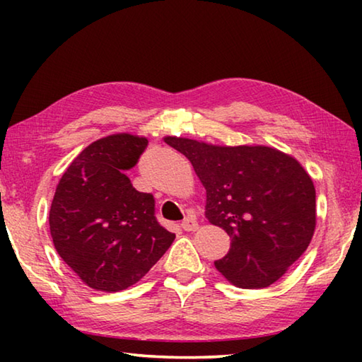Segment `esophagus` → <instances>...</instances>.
Listing matches in <instances>:
<instances>
[{
	"instance_id": "1",
	"label": "esophagus",
	"mask_w": 362,
	"mask_h": 362,
	"mask_svg": "<svg viewBox=\"0 0 362 362\" xmlns=\"http://www.w3.org/2000/svg\"><path fill=\"white\" fill-rule=\"evenodd\" d=\"M180 226L185 231H194L196 228H198V222H196L193 217H187V218H183V222L180 223Z\"/></svg>"
}]
</instances>
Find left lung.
I'll return each instance as SVG.
<instances>
[{
  "mask_svg": "<svg viewBox=\"0 0 362 362\" xmlns=\"http://www.w3.org/2000/svg\"><path fill=\"white\" fill-rule=\"evenodd\" d=\"M206 188V218L231 238L216 268L231 284L262 289L300 259L316 228V192L296 158L265 145L220 146L164 137Z\"/></svg>",
  "mask_w": 362,
  "mask_h": 362,
  "instance_id": "1",
  "label": "left lung"
}]
</instances>
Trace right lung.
I'll list each match as a JSON object with an SVG mask.
<instances>
[{"mask_svg": "<svg viewBox=\"0 0 362 362\" xmlns=\"http://www.w3.org/2000/svg\"><path fill=\"white\" fill-rule=\"evenodd\" d=\"M146 145L145 137L124 132L95 140L73 159L56 188L49 211L54 247L95 291L136 284L175 238L158 223L153 194L137 192L124 174Z\"/></svg>", "mask_w": 362, "mask_h": 362, "instance_id": "obj_1", "label": "right lung"}]
</instances>
